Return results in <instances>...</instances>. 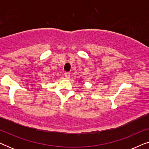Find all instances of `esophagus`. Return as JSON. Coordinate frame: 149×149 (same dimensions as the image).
<instances>
[{
    "label": "esophagus",
    "mask_w": 149,
    "mask_h": 149,
    "mask_svg": "<svg viewBox=\"0 0 149 149\" xmlns=\"http://www.w3.org/2000/svg\"><path fill=\"white\" fill-rule=\"evenodd\" d=\"M70 77V72H66L65 73V77H66V79H69Z\"/></svg>",
    "instance_id": "esophagus-1"
}]
</instances>
